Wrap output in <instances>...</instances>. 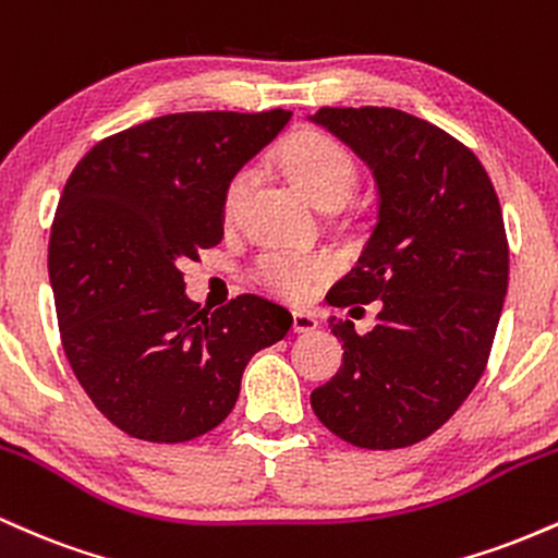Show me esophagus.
<instances>
[{"label":"esophagus","mask_w":558,"mask_h":558,"mask_svg":"<svg viewBox=\"0 0 558 558\" xmlns=\"http://www.w3.org/2000/svg\"><path fill=\"white\" fill-rule=\"evenodd\" d=\"M317 317L310 312H293V332H312L317 330Z\"/></svg>","instance_id":"esophagus-1"}]
</instances>
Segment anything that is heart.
Here are the masks:
<instances>
[{"instance_id": "heart-1", "label": "heart", "mask_w": 558, "mask_h": 558, "mask_svg": "<svg viewBox=\"0 0 558 558\" xmlns=\"http://www.w3.org/2000/svg\"><path fill=\"white\" fill-rule=\"evenodd\" d=\"M280 165L291 175V181L310 196L312 202H341L349 194L356 178L354 157L343 144L323 133H299L280 149ZM252 175L239 170L226 185L222 209L228 217L239 215L243 198L248 194ZM332 262L317 252H288V248H270L257 259V275L265 286L278 291L280 296L304 299L328 278Z\"/></svg>"}]
</instances>
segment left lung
Returning <instances> with one entry per match:
<instances>
[{"label":"left lung","mask_w":558,"mask_h":558,"mask_svg":"<svg viewBox=\"0 0 558 558\" xmlns=\"http://www.w3.org/2000/svg\"><path fill=\"white\" fill-rule=\"evenodd\" d=\"M310 120L373 172L377 222L328 304L380 301L360 336L330 317L343 364L312 409L360 448L438 430L477 386L509 286L501 204L480 159L438 125L390 107H323Z\"/></svg>","instance_id":"left-lung-1"}]
</instances>
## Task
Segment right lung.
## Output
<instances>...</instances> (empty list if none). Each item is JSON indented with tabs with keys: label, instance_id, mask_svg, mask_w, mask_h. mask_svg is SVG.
I'll return each mask as SVG.
<instances>
[{
	"label": "right lung",
	"instance_id": "add662e5",
	"mask_svg": "<svg viewBox=\"0 0 558 558\" xmlns=\"http://www.w3.org/2000/svg\"><path fill=\"white\" fill-rule=\"evenodd\" d=\"M288 120L162 114L99 141L68 178L49 239L62 349L94 407L133 438L213 430L248 360L291 328V312L254 293L198 310L181 272L222 241L226 185Z\"/></svg>",
	"mask_w": 558,
	"mask_h": 558
}]
</instances>
